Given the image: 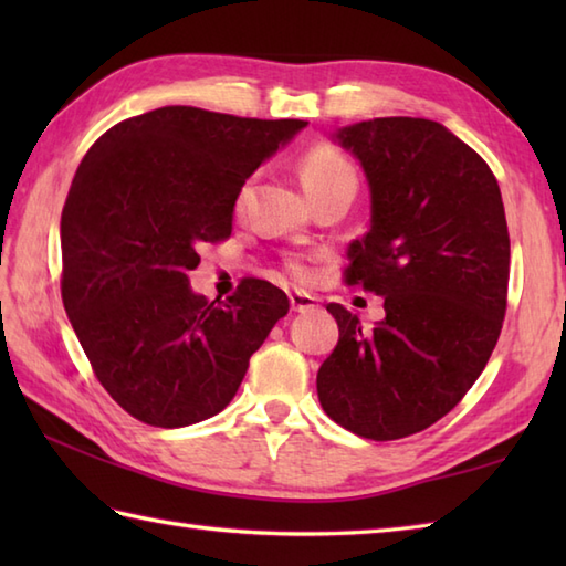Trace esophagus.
Listing matches in <instances>:
<instances>
[{
	"mask_svg": "<svg viewBox=\"0 0 566 566\" xmlns=\"http://www.w3.org/2000/svg\"><path fill=\"white\" fill-rule=\"evenodd\" d=\"M290 304H292V311H296V314H308V311L318 308V298L306 294V292H292Z\"/></svg>",
	"mask_w": 566,
	"mask_h": 566,
	"instance_id": "1",
	"label": "esophagus"
}]
</instances>
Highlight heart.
<instances>
[{
	"instance_id": "b5f03b06",
	"label": "heart",
	"mask_w": 566,
	"mask_h": 566,
	"mask_svg": "<svg viewBox=\"0 0 566 566\" xmlns=\"http://www.w3.org/2000/svg\"><path fill=\"white\" fill-rule=\"evenodd\" d=\"M298 175H302V185L308 197L335 185H355V172L350 163H347L343 155L331 146H314L311 150H306L302 163H298ZM248 191H250L248 185L238 191V199H235L238 209H243ZM292 270L296 276H306L304 264L296 262L292 264Z\"/></svg>"
}]
</instances>
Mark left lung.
<instances>
[{
    "label": "left lung",
    "mask_w": 566,
    "mask_h": 566,
    "mask_svg": "<svg viewBox=\"0 0 566 566\" xmlns=\"http://www.w3.org/2000/svg\"><path fill=\"white\" fill-rule=\"evenodd\" d=\"M369 187V231L347 282L384 296L363 328L328 304L340 338L316 377L335 423L369 440L426 430L462 401L494 353L509 292V226L494 172L438 122L369 118L331 136Z\"/></svg>",
    "instance_id": "left-lung-1"
}]
</instances>
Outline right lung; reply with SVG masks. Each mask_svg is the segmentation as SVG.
<instances>
[{"mask_svg":"<svg viewBox=\"0 0 566 566\" xmlns=\"http://www.w3.org/2000/svg\"><path fill=\"white\" fill-rule=\"evenodd\" d=\"M306 124L163 106L116 124L82 158L60 221L63 304L102 387L143 423L221 413L290 311L262 280L207 302L187 272L203 243L231 235L245 179Z\"/></svg>","mask_w":566,"mask_h":566,"instance_id":"1","label":"right lung"}]
</instances>
